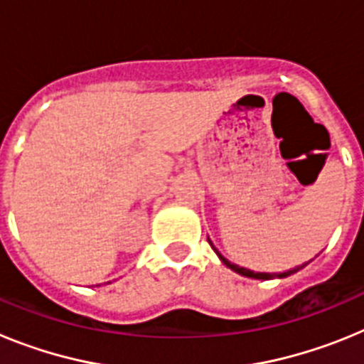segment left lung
<instances>
[{
    "mask_svg": "<svg viewBox=\"0 0 364 364\" xmlns=\"http://www.w3.org/2000/svg\"><path fill=\"white\" fill-rule=\"evenodd\" d=\"M210 244H211V240H210ZM211 247H213V250H215V246H213V244H211ZM215 253H217V255H218V259H220L222 262H224V264L228 266V268H231V269H233V272H237V273H239V275H244V277H252V279H260V281H268V279H275V277H279V279H284V277H288V275H291V273L299 272V269H302V268H304V266H306V264L297 266V268H294V269H288V272H282V273H260V272H252V269L240 268V266L233 264V262H230V260H228V259H224V257H222L220 253L217 252V250H215Z\"/></svg>",
    "mask_w": 364,
    "mask_h": 364,
    "instance_id": "obj_1",
    "label": "left lung"
}]
</instances>
